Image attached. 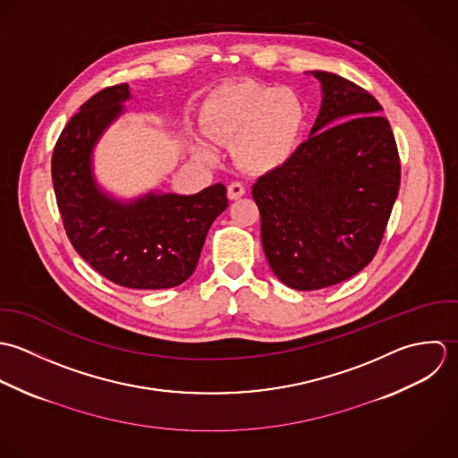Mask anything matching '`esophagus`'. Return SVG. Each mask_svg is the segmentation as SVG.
<instances>
[{
	"label": "esophagus",
	"instance_id": "1",
	"mask_svg": "<svg viewBox=\"0 0 458 458\" xmlns=\"http://www.w3.org/2000/svg\"><path fill=\"white\" fill-rule=\"evenodd\" d=\"M246 192V187L241 182H232L228 185V198L230 199H239Z\"/></svg>",
	"mask_w": 458,
	"mask_h": 458
}]
</instances>
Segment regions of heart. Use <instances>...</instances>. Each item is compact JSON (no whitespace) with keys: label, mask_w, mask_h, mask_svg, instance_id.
<instances>
[{"label":"heart","mask_w":458,"mask_h":458,"mask_svg":"<svg viewBox=\"0 0 458 458\" xmlns=\"http://www.w3.org/2000/svg\"><path fill=\"white\" fill-rule=\"evenodd\" d=\"M205 134L217 143H233L237 163L257 174L286 165L297 150L304 106L290 89L241 81L214 93L201 111ZM210 156L208 148L201 150Z\"/></svg>","instance_id":"1"}]
</instances>
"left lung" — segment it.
Masks as SVG:
<instances>
[{"mask_svg":"<svg viewBox=\"0 0 458 458\" xmlns=\"http://www.w3.org/2000/svg\"><path fill=\"white\" fill-rule=\"evenodd\" d=\"M311 74L324 98L310 138L253 185L267 262L295 290H320L363 271L400 187L396 141L377 98L342 76Z\"/></svg>","mask_w":458,"mask_h":458,"instance_id":"1","label":"left lung"}]
</instances>
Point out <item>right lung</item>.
I'll return each instance as SVG.
<instances>
[{"mask_svg": "<svg viewBox=\"0 0 458 458\" xmlns=\"http://www.w3.org/2000/svg\"><path fill=\"white\" fill-rule=\"evenodd\" d=\"M129 95L127 83L107 87L67 122L51 159L56 203L69 241L98 275L127 288H172L194 273L210 225L228 207L226 187L129 203L106 196L93 181L92 150Z\"/></svg>", "mask_w": 458, "mask_h": 458, "instance_id": "obj_1", "label": "right lung"}]
</instances>
